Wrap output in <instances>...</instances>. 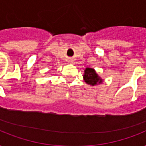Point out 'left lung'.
Returning a JSON list of instances; mask_svg holds the SVG:
<instances>
[{
	"label": "left lung",
	"instance_id": "obj_1",
	"mask_svg": "<svg viewBox=\"0 0 146 146\" xmlns=\"http://www.w3.org/2000/svg\"><path fill=\"white\" fill-rule=\"evenodd\" d=\"M82 76H83V80L86 82V83L89 86H98L103 82L102 77H100L98 75L95 69L91 68V67H86L85 69L84 73H83Z\"/></svg>",
	"mask_w": 146,
	"mask_h": 146
}]
</instances>
